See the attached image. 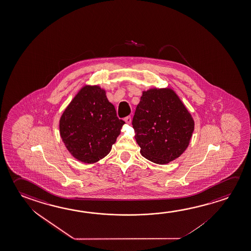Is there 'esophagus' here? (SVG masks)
<instances>
[{
  "mask_svg": "<svg viewBox=\"0 0 251 251\" xmlns=\"http://www.w3.org/2000/svg\"><path fill=\"white\" fill-rule=\"evenodd\" d=\"M124 121H125L126 124H131V117L130 116H127V117L124 118Z\"/></svg>",
  "mask_w": 251,
  "mask_h": 251,
  "instance_id": "esophagus-1",
  "label": "esophagus"
}]
</instances>
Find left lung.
<instances>
[{
  "label": "left lung",
  "instance_id": "8db88e82",
  "mask_svg": "<svg viewBox=\"0 0 251 251\" xmlns=\"http://www.w3.org/2000/svg\"><path fill=\"white\" fill-rule=\"evenodd\" d=\"M132 125L143 157L157 164L178 158L188 148L195 123L173 89L143 91Z\"/></svg>",
  "mask_w": 251,
  "mask_h": 251
}]
</instances>
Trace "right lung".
<instances>
[{
	"label": "right lung",
	"instance_id": "right-lung-1",
	"mask_svg": "<svg viewBox=\"0 0 251 251\" xmlns=\"http://www.w3.org/2000/svg\"><path fill=\"white\" fill-rule=\"evenodd\" d=\"M124 124L104 89L85 85L62 113L59 128L70 154L80 162L94 163L110 152Z\"/></svg>",
	"mask_w": 251,
	"mask_h": 251
}]
</instances>
